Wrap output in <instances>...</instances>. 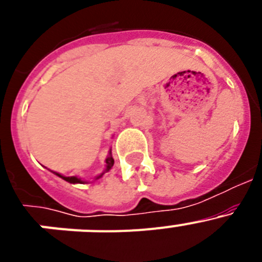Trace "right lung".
I'll return each instance as SVG.
<instances>
[{
  "mask_svg": "<svg viewBox=\"0 0 262 262\" xmlns=\"http://www.w3.org/2000/svg\"><path fill=\"white\" fill-rule=\"evenodd\" d=\"M105 163H106V169H105V170H103L102 173H101V174L97 176L96 180H98V178L102 177V176L105 174L106 172H108V170H110V169L113 168V165H114V159H113V156H111V149H110V152H108V156L106 157ZM51 172H52V170H51ZM52 173H55V174H56L57 177L62 178L64 181L69 182V184H88V181H84L82 178L77 177V176H71V177H67V176H62V174H60V173H57V172H52Z\"/></svg>",
  "mask_w": 262,
  "mask_h": 262,
  "instance_id": "right-lung-1",
  "label": "right lung"
}]
</instances>
